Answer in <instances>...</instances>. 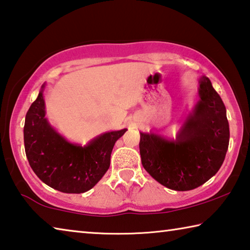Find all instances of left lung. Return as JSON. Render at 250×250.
<instances>
[{"mask_svg": "<svg viewBox=\"0 0 250 250\" xmlns=\"http://www.w3.org/2000/svg\"><path fill=\"white\" fill-rule=\"evenodd\" d=\"M200 100L175 141L140 132V155L146 171L167 188L189 191L204 184L221 168L229 145L226 108L210 80L203 76Z\"/></svg>", "mask_w": 250, "mask_h": 250, "instance_id": "8db88e82", "label": "left lung"}]
</instances>
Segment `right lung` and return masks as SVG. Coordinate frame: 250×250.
Returning <instances> with one entry per match:
<instances>
[{"label": "right lung", "mask_w": 250, "mask_h": 250, "mask_svg": "<svg viewBox=\"0 0 250 250\" xmlns=\"http://www.w3.org/2000/svg\"><path fill=\"white\" fill-rule=\"evenodd\" d=\"M45 84L25 117L24 146L34 173L50 188L79 194L98 183L110 167V156L126 129L99 135L87 146L73 145L57 133L45 118Z\"/></svg>", "instance_id": "1"}]
</instances>
